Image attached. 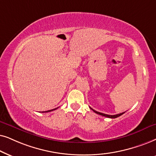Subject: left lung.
Instances as JSON below:
<instances>
[{
  "label": "left lung",
  "mask_w": 156,
  "mask_h": 156,
  "mask_svg": "<svg viewBox=\"0 0 156 156\" xmlns=\"http://www.w3.org/2000/svg\"><path fill=\"white\" fill-rule=\"evenodd\" d=\"M91 110H93V111L95 112V113L97 114H99V115H103V116H105V117H107V118H118L119 117V116H120L121 115H123V114L125 113V112H123V113H119V114H116V115H108V114H105V113H100V112H98L96 111H95V110H93V108H91Z\"/></svg>",
  "instance_id": "left-lung-1"
}]
</instances>
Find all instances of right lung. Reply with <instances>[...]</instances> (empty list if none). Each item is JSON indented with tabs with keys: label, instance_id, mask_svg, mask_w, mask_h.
<instances>
[{
	"label": "right lung",
	"instance_id": "add662e5",
	"mask_svg": "<svg viewBox=\"0 0 156 156\" xmlns=\"http://www.w3.org/2000/svg\"><path fill=\"white\" fill-rule=\"evenodd\" d=\"M58 108H55V109H53V110H50V111H43L42 113H47V112H51V111H54V110H55V109H57Z\"/></svg>",
	"mask_w": 156,
	"mask_h": 156
}]
</instances>
